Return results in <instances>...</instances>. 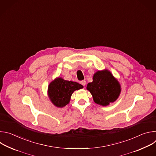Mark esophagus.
<instances>
[{
	"label": "esophagus",
	"instance_id": "1",
	"mask_svg": "<svg viewBox=\"0 0 156 156\" xmlns=\"http://www.w3.org/2000/svg\"><path fill=\"white\" fill-rule=\"evenodd\" d=\"M80 83H81L83 86H84L86 85V81H85V80H82V81H81Z\"/></svg>",
	"mask_w": 156,
	"mask_h": 156
}]
</instances>
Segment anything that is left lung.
<instances>
[{
    "mask_svg": "<svg viewBox=\"0 0 156 156\" xmlns=\"http://www.w3.org/2000/svg\"><path fill=\"white\" fill-rule=\"evenodd\" d=\"M86 88L94 101L103 106L116 101L121 91L119 83L107 70L97 72L93 76V81L88 83Z\"/></svg>",
    "mask_w": 156,
    "mask_h": 156,
    "instance_id": "obj_1",
    "label": "left lung"
}]
</instances>
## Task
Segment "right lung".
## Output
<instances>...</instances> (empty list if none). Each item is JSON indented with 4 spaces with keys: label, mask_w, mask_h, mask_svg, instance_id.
<instances>
[{
    "label": "right lung",
    "mask_w": 156,
    "mask_h": 156,
    "mask_svg": "<svg viewBox=\"0 0 156 156\" xmlns=\"http://www.w3.org/2000/svg\"><path fill=\"white\" fill-rule=\"evenodd\" d=\"M83 87L81 84L76 82L58 78L50 83L48 87V95L55 106L63 107L69 103L72 93L75 90Z\"/></svg>",
    "instance_id": "obj_1"
}]
</instances>
